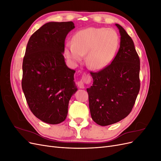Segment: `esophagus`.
<instances>
[{
	"label": "esophagus",
	"instance_id": "esophagus-1",
	"mask_svg": "<svg viewBox=\"0 0 161 161\" xmlns=\"http://www.w3.org/2000/svg\"><path fill=\"white\" fill-rule=\"evenodd\" d=\"M91 76L88 74V73H84L82 75V79H80L79 81H78L77 85L79 86L80 89H84L85 87V83H89L91 82Z\"/></svg>",
	"mask_w": 161,
	"mask_h": 161
}]
</instances>
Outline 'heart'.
<instances>
[{
    "instance_id": "obj_1",
    "label": "heart",
    "mask_w": 161,
    "mask_h": 161,
    "mask_svg": "<svg viewBox=\"0 0 161 161\" xmlns=\"http://www.w3.org/2000/svg\"><path fill=\"white\" fill-rule=\"evenodd\" d=\"M118 34L105 27H88L77 31L72 42H68L64 53L74 63L80 62L86 53V63L93 70L108 66L115 57L119 46Z\"/></svg>"
}]
</instances>
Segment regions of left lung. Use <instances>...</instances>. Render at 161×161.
<instances>
[{
  "mask_svg": "<svg viewBox=\"0 0 161 161\" xmlns=\"http://www.w3.org/2000/svg\"><path fill=\"white\" fill-rule=\"evenodd\" d=\"M120 47L114 60L98 72H91L86 89L92 119L102 126L118 122L132 109L140 91V58L132 39L119 24Z\"/></svg>",
  "mask_w": 161,
  "mask_h": 161,
  "instance_id": "left-lung-1",
  "label": "left lung"
}]
</instances>
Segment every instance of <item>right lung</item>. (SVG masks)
<instances>
[{
    "mask_svg": "<svg viewBox=\"0 0 161 161\" xmlns=\"http://www.w3.org/2000/svg\"><path fill=\"white\" fill-rule=\"evenodd\" d=\"M75 24L48 22L30 37L23 61L22 89L36 118L50 124L64 121L71 97L77 91L75 70L63 53L66 36Z\"/></svg>",
    "mask_w": 161,
    "mask_h": 161,
    "instance_id": "obj_1",
    "label": "right lung"
}]
</instances>
